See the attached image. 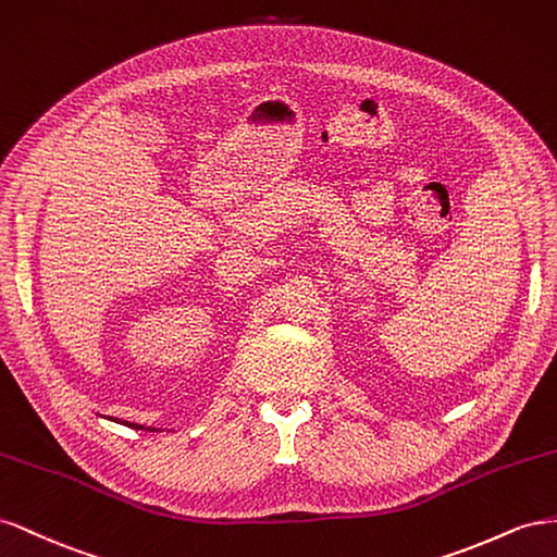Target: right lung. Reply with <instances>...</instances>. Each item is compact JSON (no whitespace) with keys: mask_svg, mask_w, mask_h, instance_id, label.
<instances>
[{"mask_svg":"<svg viewBox=\"0 0 557 557\" xmlns=\"http://www.w3.org/2000/svg\"><path fill=\"white\" fill-rule=\"evenodd\" d=\"M119 422V420H116ZM123 424H128V426H133V429H145V426H141V424H135V422H123ZM151 429V426H149Z\"/></svg>","mask_w":557,"mask_h":557,"instance_id":"obj_1","label":"right lung"}]
</instances>
